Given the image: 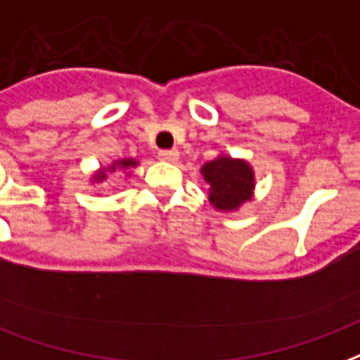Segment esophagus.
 I'll list each match as a JSON object with an SVG mask.
<instances>
[{
	"label": "esophagus",
	"mask_w": 360,
	"mask_h": 360,
	"mask_svg": "<svg viewBox=\"0 0 360 360\" xmlns=\"http://www.w3.org/2000/svg\"><path fill=\"white\" fill-rule=\"evenodd\" d=\"M158 158L162 160V162H169V164H173V162H177L179 160V150H160L158 153Z\"/></svg>",
	"instance_id": "1"
}]
</instances>
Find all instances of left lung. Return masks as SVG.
<instances>
[{
  "mask_svg": "<svg viewBox=\"0 0 360 360\" xmlns=\"http://www.w3.org/2000/svg\"><path fill=\"white\" fill-rule=\"evenodd\" d=\"M200 173L207 185V200L217 212L234 214L254 198L255 172L248 160L217 154L200 167Z\"/></svg>",
  "mask_w": 360,
  "mask_h": 360,
  "instance_id": "8db88e82",
  "label": "left lung"
}]
</instances>
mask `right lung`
Masks as SVG:
<instances>
[{
	"mask_svg": "<svg viewBox=\"0 0 360 360\" xmlns=\"http://www.w3.org/2000/svg\"><path fill=\"white\" fill-rule=\"evenodd\" d=\"M139 166V160L137 158H118L112 160L108 166H101L97 172L91 175V185H103L106 179H108V175H112V173H126V177L131 175V172L135 167Z\"/></svg>",
	"mask_w": 360,
	"mask_h": 360,
	"instance_id": "1",
	"label": "right lung"
}]
</instances>
